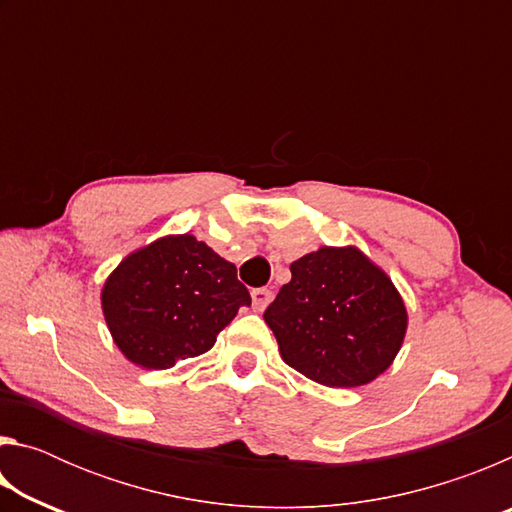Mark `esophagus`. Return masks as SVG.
<instances>
[{"label": "esophagus", "mask_w": 512, "mask_h": 512, "mask_svg": "<svg viewBox=\"0 0 512 512\" xmlns=\"http://www.w3.org/2000/svg\"><path fill=\"white\" fill-rule=\"evenodd\" d=\"M250 298H253V309L255 311H264L268 307V302L273 300V291L255 289L253 293H250Z\"/></svg>", "instance_id": "obj_1"}]
</instances>
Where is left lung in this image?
I'll return each mask as SVG.
<instances>
[{
	"instance_id": "8db88e82",
	"label": "left lung",
	"mask_w": 512,
	"mask_h": 512,
	"mask_svg": "<svg viewBox=\"0 0 512 512\" xmlns=\"http://www.w3.org/2000/svg\"><path fill=\"white\" fill-rule=\"evenodd\" d=\"M264 320L287 366L316 384L357 388L391 368L409 311L391 275L350 244L296 259Z\"/></svg>"
}]
</instances>
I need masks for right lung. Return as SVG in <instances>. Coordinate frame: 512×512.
<instances>
[{
  "instance_id": "obj_1",
  "label": "right lung",
  "mask_w": 512,
  "mask_h": 512,
  "mask_svg": "<svg viewBox=\"0 0 512 512\" xmlns=\"http://www.w3.org/2000/svg\"><path fill=\"white\" fill-rule=\"evenodd\" d=\"M250 293L228 259L194 235H167L128 253L101 289V311L124 357L167 370L212 348Z\"/></svg>"
}]
</instances>
